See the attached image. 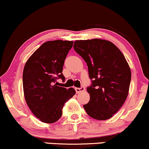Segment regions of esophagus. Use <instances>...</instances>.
<instances>
[{
    "mask_svg": "<svg viewBox=\"0 0 149 149\" xmlns=\"http://www.w3.org/2000/svg\"><path fill=\"white\" fill-rule=\"evenodd\" d=\"M75 91H76L77 93H80L81 91H85V87H81L80 88H78V87H76L75 88Z\"/></svg>",
    "mask_w": 149,
    "mask_h": 149,
    "instance_id": "esophagus-1",
    "label": "esophagus"
}]
</instances>
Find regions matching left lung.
Returning <instances> with one entry per match:
<instances>
[{
    "label": "left lung",
    "mask_w": 149,
    "mask_h": 149,
    "mask_svg": "<svg viewBox=\"0 0 149 149\" xmlns=\"http://www.w3.org/2000/svg\"><path fill=\"white\" fill-rule=\"evenodd\" d=\"M73 47L87 63L91 79V85L87 88L90 100L83 108L93 119H110L121 109L129 93V64L119 49L109 40H75Z\"/></svg>",
    "instance_id": "8db88e82"
}]
</instances>
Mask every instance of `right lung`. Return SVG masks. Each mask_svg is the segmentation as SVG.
I'll use <instances>...</instances> for the list:
<instances>
[{"label": "right lung", "instance_id": "add662e5", "mask_svg": "<svg viewBox=\"0 0 149 149\" xmlns=\"http://www.w3.org/2000/svg\"><path fill=\"white\" fill-rule=\"evenodd\" d=\"M73 45L70 40L47 41L30 57L23 71V89L32 113L43 123L56 122L62 115L64 104L76 91L58 86L57 79L65 77L63 66Z\"/></svg>", "mask_w": 149, "mask_h": 149}]
</instances>
